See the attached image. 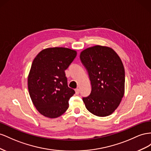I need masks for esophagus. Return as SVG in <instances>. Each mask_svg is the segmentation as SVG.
<instances>
[{
    "mask_svg": "<svg viewBox=\"0 0 151 151\" xmlns=\"http://www.w3.org/2000/svg\"><path fill=\"white\" fill-rule=\"evenodd\" d=\"M75 92H76V94H78L80 93V89L79 88H76L75 89Z\"/></svg>",
    "mask_w": 151,
    "mask_h": 151,
    "instance_id": "esophagus-1",
    "label": "esophagus"
}]
</instances>
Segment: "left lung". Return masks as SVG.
Here are the masks:
<instances>
[{
	"label": "left lung",
	"instance_id": "1",
	"mask_svg": "<svg viewBox=\"0 0 151 151\" xmlns=\"http://www.w3.org/2000/svg\"><path fill=\"white\" fill-rule=\"evenodd\" d=\"M80 58L92 86L90 94L83 97L86 108L100 117L111 114L119 105L124 92L125 75L121 59L113 49L101 45L83 50Z\"/></svg>",
	"mask_w": 151,
	"mask_h": 151
}]
</instances>
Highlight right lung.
<instances>
[{
    "instance_id": "1",
    "label": "right lung",
    "mask_w": 151,
    "mask_h": 151,
    "mask_svg": "<svg viewBox=\"0 0 151 151\" xmlns=\"http://www.w3.org/2000/svg\"><path fill=\"white\" fill-rule=\"evenodd\" d=\"M76 51L65 47L42 50L32 63L28 76L29 96L43 116L55 118L65 113L75 93L68 87L65 71L76 56Z\"/></svg>"
}]
</instances>
